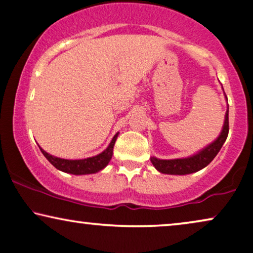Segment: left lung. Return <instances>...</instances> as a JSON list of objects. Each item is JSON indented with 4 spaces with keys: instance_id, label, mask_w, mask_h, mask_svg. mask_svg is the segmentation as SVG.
Here are the masks:
<instances>
[{
    "instance_id": "8db88e82",
    "label": "left lung",
    "mask_w": 253,
    "mask_h": 253,
    "mask_svg": "<svg viewBox=\"0 0 253 253\" xmlns=\"http://www.w3.org/2000/svg\"><path fill=\"white\" fill-rule=\"evenodd\" d=\"M228 111L229 108L227 109L225 116V123L220 135L215 141H213L208 147L202 149L197 154H195L190 157L187 158H179V159H158L156 157H151V163L155 166V169L164 174H172V175H186V174L198 172L199 169H204L211 163L220 149L222 148L225 143L229 131V122H228Z\"/></svg>"
}]
</instances>
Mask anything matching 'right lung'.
I'll return each instance as SVG.
<instances>
[{"instance_id": "add662e5", "label": "right lung", "mask_w": 253, "mask_h": 253, "mask_svg": "<svg viewBox=\"0 0 253 253\" xmlns=\"http://www.w3.org/2000/svg\"><path fill=\"white\" fill-rule=\"evenodd\" d=\"M118 134L119 133H117L115 136H113L112 141L110 142L109 147L106 148L104 151L98 154L97 156H94V157L84 159H74V161H71V159L58 158L52 155H49L48 152H45L42 148H40L41 152L43 154L44 157L48 159L49 163H50L51 165H54L57 169L65 173L74 174V175H84V174L97 173L108 165L109 162L111 161L112 158L113 147H115Z\"/></svg>"}]
</instances>
